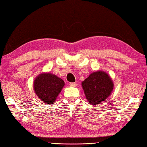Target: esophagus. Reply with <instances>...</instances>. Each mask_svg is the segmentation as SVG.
<instances>
[{
  "label": "esophagus",
  "mask_w": 147,
  "mask_h": 147,
  "mask_svg": "<svg viewBox=\"0 0 147 147\" xmlns=\"http://www.w3.org/2000/svg\"><path fill=\"white\" fill-rule=\"evenodd\" d=\"M69 85H70V86L71 87H76L77 84L76 82H70V84H69Z\"/></svg>",
  "instance_id": "34e87169"
}]
</instances>
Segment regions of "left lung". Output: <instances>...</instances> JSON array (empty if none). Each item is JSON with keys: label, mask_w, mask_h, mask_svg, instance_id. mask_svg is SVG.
<instances>
[{"label": "left lung", "mask_w": 147, "mask_h": 147, "mask_svg": "<svg viewBox=\"0 0 147 147\" xmlns=\"http://www.w3.org/2000/svg\"><path fill=\"white\" fill-rule=\"evenodd\" d=\"M87 100L91 105L100 104L104 101L113 89V83L108 75L102 71L91 74L82 82Z\"/></svg>", "instance_id": "8db88e82"}]
</instances>
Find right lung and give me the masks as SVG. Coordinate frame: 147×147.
Wrapping results in <instances>:
<instances>
[{
    "mask_svg": "<svg viewBox=\"0 0 147 147\" xmlns=\"http://www.w3.org/2000/svg\"><path fill=\"white\" fill-rule=\"evenodd\" d=\"M64 85V81L55 75L42 74L36 78L34 89L41 100L50 105L54 103Z\"/></svg>",
    "mask_w": 147,
    "mask_h": 147,
    "instance_id": "obj_1",
    "label": "right lung"
}]
</instances>
